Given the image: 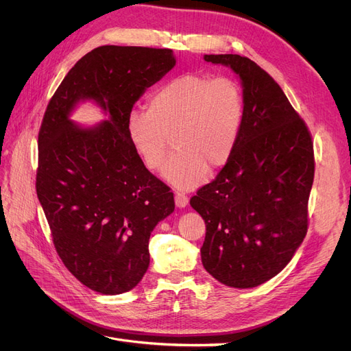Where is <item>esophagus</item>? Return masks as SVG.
Segmentation results:
<instances>
[{
  "instance_id": "esophagus-1",
  "label": "esophagus",
  "mask_w": 351,
  "mask_h": 351,
  "mask_svg": "<svg viewBox=\"0 0 351 351\" xmlns=\"http://www.w3.org/2000/svg\"><path fill=\"white\" fill-rule=\"evenodd\" d=\"M188 196L183 192H176L175 193V204L178 208H185L188 205Z\"/></svg>"
}]
</instances>
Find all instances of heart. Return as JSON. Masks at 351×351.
<instances>
[{"label":"heart","mask_w":351,"mask_h":351,"mask_svg":"<svg viewBox=\"0 0 351 351\" xmlns=\"http://www.w3.org/2000/svg\"><path fill=\"white\" fill-rule=\"evenodd\" d=\"M245 117L242 86L232 78H212L188 72L159 86L147 99V110L134 109L126 134L149 171L163 169L165 179L182 189H193L210 171L233 154Z\"/></svg>","instance_id":"b5f03b06"}]
</instances>
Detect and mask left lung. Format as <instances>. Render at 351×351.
I'll use <instances>...</instances> for the list:
<instances>
[{
	"instance_id": "left-lung-1",
	"label": "left lung",
	"mask_w": 351,
	"mask_h": 351,
	"mask_svg": "<svg viewBox=\"0 0 351 351\" xmlns=\"http://www.w3.org/2000/svg\"><path fill=\"white\" fill-rule=\"evenodd\" d=\"M229 66L243 86L245 117L233 154L191 199L206 223L202 263L230 287H256L280 273L307 233L315 154L304 121L256 62L205 55Z\"/></svg>"
}]
</instances>
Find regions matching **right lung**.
Returning <instances> with one entry per match:
<instances>
[{
	"label": "right lung",
	"instance_id": "right-lung-1",
	"mask_svg": "<svg viewBox=\"0 0 351 351\" xmlns=\"http://www.w3.org/2000/svg\"><path fill=\"white\" fill-rule=\"evenodd\" d=\"M176 64L172 49L104 45L71 68L55 90L38 134L36 195L65 267L90 290L121 294L149 266V237L175 210L171 188L145 168L126 118L146 88ZM81 100L108 119L72 124Z\"/></svg>",
	"mask_w": 351,
	"mask_h": 351
}]
</instances>
